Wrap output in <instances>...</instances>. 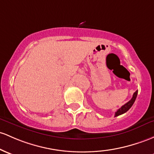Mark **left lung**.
<instances>
[{"label":"left lung","instance_id":"1","mask_svg":"<svg viewBox=\"0 0 154 154\" xmlns=\"http://www.w3.org/2000/svg\"><path fill=\"white\" fill-rule=\"evenodd\" d=\"M137 93H138V91H135V92L134 93V94H133V96H132V98L131 99V100H129V102H128L127 103H126L124 105H123L122 107L120 108V109H118V110L116 111V113H115V117L120 116V115L124 114V113L126 112L128 110H129V109L131 107V106L133 105V104H134L135 102V99H136L137 96Z\"/></svg>","mask_w":154,"mask_h":154}]
</instances>
